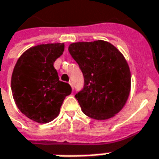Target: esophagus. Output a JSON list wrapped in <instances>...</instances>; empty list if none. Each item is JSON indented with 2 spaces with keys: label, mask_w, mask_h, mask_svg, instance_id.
<instances>
[{
  "label": "esophagus",
  "mask_w": 159,
  "mask_h": 159,
  "mask_svg": "<svg viewBox=\"0 0 159 159\" xmlns=\"http://www.w3.org/2000/svg\"><path fill=\"white\" fill-rule=\"evenodd\" d=\"M69 84H70V86L72 87V89H74V87H73V84H72V81H70V82H69Z\"/></svg>",
  "instance_id": "esophagus-1"
}]
</instances>
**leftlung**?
<instances>
[{"instance_id":"8db88e82","label":"left lung","mask_w":159,"mask_h":159,"mask_svg":"<svg viewBox=\"0 0 159 159\" xmlns=\"http://www.w3.org/2000/svg\"><path fill=\"white\" fill-rule=\"evenodd\" d=\"M68 51L84 76L83 89L75 95L83 113L95 120H107L121 111L131 84L122 53L102 40L73 43Z\"/></svg>"}]
</instances>
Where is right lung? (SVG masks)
I'll list each match as a JSON object with an SVG mask.
<instances>
[{"label": "right lung", "instance_id": "1", "mask_svg": "<svg viewBox=\"0 0 159 159\" xmlns=\"http://www.w3.org/2000/svg\"><path fill=\"white\" fill-rule=\"evenodd\" d=\"M64 43H46L30 48L19 57L11 78L14 100L28 118L46 123L58 116L72 87L60 81L53 64L62 55Z\"/></svg>", "mask_w": 159, "mask_h": 159}]
</instances>
